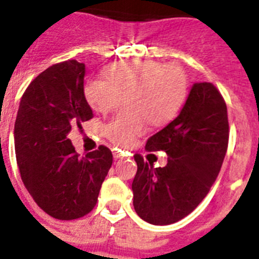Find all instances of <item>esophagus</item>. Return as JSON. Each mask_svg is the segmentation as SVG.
<instances>
[{
	"mask_svg": "<svg viewBox=\"0 0 259 259\" xmlns=\"http://www.w3.org/2000/svg\"><path fill=\"white\" fill-rule=\"evenodd\" d=\"M127 155V153L123 152V150H119V149H115L114 150V158H116V159H119V158H123Z\"/></svg>",
	"mask_w": 259,
	"mask_h": 259,
	"instance_id": "34e87169",
	"label": "esophagus"
}]
</instances>
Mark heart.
Returning a JSON list of instances; mask_svg holds the SVG:
<instances>
[{"label":"heart","instance_id":"obj_1","mask_svg":"<svg viewBox=\"0 0 259 259\" xmlns=\"http://www.w3.org/2000/svg\"><path fill=\"white\" fill-rule=\"evenodd\" d=\"M105 79L91 77L83 88L88 105L100 114L115 110L124 97L125 111L110 120L104 135L118 146H131L148 128L166 125L179 114L188 93V77L175 63L122 62L104 71Z\"/></svg>","mask_w":259,"mask_h":259}]
</instances>
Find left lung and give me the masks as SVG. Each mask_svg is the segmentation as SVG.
<instances>
[{"label":"left lung","instance_id":"left-lung-1","mask_svg":"<svg viewBox=\"0 0 259 259\" xmlns=\"http://www.w3.org/2000/svg\"><path fill=\"white\" fill-rule=\"evenodd\" d=\"M227 106L217 87L196 83L180 114L148 139V152L163 150L164 167L135 154L134 207L148 223L167 226L191 214L209 193L227 152Z\"/></svg>","mask_w":259,"mask_h":259}]
</instances>
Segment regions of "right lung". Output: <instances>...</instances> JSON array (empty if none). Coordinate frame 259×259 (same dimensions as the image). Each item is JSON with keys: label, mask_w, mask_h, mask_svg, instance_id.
I'll use <instances>...</instances> for the list:
<instances>
[{"label": "right lung", "mask_w": 259, "mask_h": 259, "mask_svg": "<svg viewBox=\"0 0 259 259\" xmlns=\"http://www.w3.org/2000/svg\"><path fill=\"white\" fill-rule=\"evenodd\" d=\"M84 75L85 65L75 59L42 71L23 93L14 127L24 187L41 209L61 221L92 211L113 163L106 146L80 157L67 137L71 128L93 118Z\"/></svg>", "instance_id": "1"}]
</instances>
